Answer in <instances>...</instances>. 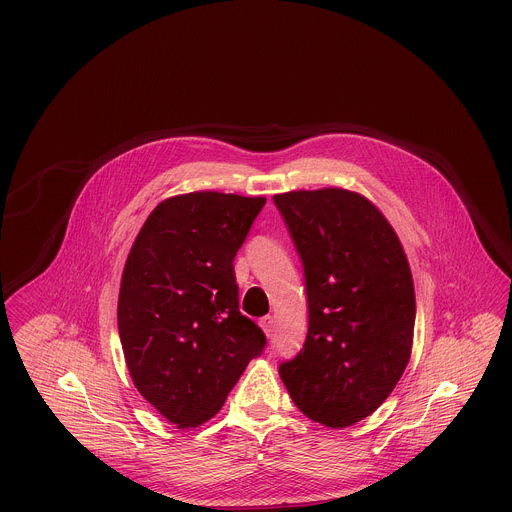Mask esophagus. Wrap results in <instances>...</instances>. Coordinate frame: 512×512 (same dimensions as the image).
<instances>
[{
    "label": "esophagus",
    "mask_w": 512,
    "mask_h": 512,
    "mask_svg": "<svg viewBox=\"0 0 512 512\" xmlns=\"http://www.w3.org/2000/svg\"><path fill=\"white\" fill-rule=\"evenodd\" d=\"M259 324H261L263 332H265L268 338H270V336H272V332H274V318L268 315V317L261 318V320H259Z\"/></svg>",
    "instance_id": "1"
}]
</instances>
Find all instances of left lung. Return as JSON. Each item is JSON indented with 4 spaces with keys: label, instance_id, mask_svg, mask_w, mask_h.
I'll return each instance as SVG.
<instances>
[{
    "label": "left lung",
    "instance_id": "left-lung-1",
    "mask_svg": "<svg viewBox=\"0 0 512 512\" xmlns=\"http://www.w3.org/2000/svg\"><path fill=\"white\" fill-rule=\"evenodd\" d=\"M305 270L309 330L278 372L297 409L328 428L374 413L413 349L414 284L395 230L343 188L274 195Z\"/></svg>",
    "mask_w": 512,
    "mask_h": 512
}]
</instances>
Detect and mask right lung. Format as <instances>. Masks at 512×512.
<instances>
[{
  "label": "right lung",
  "instance_id": "obj_1",
  "mask_svg": "<svg viewBox=\"0 0 512 512\" xmlns=\"http://www.w3.org/2000/svg\"><path fill=\"white\" fill-rule=\"evenodd\" d=\"M267 197L192 192L161 201L122 270L119 336L136 390L176 428L219 413L263 330L240 313L234 257Z\"/></svg>",
  "mask_w": 512,
  "mask_h": 512
}]
</instances>
